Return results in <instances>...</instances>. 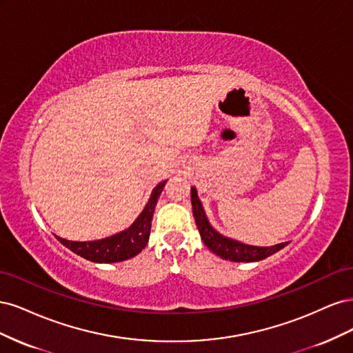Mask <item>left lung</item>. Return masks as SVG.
<instances>
[{
  "label": "left lung",
  "mask_w": 353,
  "mask_h": 353,
  "mask_svg": "<svg viewBox=\"0 0 353 353\" xmlns=\"http://www.w3.org/2000/svg\"><path fill=\"white\" fill-rule=\"evenodd\" d=\"M191 205H193V215H194L203 243H205L213 253L218 254L222 259L232 261V262L262 261L265 258H268V256L281 250L284 245L288 244L287 241V243L270 245V248H258V245H249V244H244L237 240L222 236V234H219L209 223L206 213L203 210L201 201L197 196V190L194 187L191 188Z\"/></svg>",
  "instance_id": "left-lung-1"
}]
</instances>
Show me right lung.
<instances>
[{
  "instance_id": "1",
  "label": "right lung",
  "mask_w": 353,
  "mask_h": 353,
  "mask_svg": "<svg viewBox=\"0 0 353 353\" xmlns=\"http://www.w3.org/2000/svg\"><path fill=\"white\" fill-rule=\"evenodd\" d=\"M165 184L166 181H162V183L156 185L145 208L130 228L113 234L110 237L94 241H69L57 236L56 239L73 253H77L91 262L113 263L131 259L140 253L148 243L154 208L157 205L160 193L163 191Z\"/></svg>"
}]
</instances>
